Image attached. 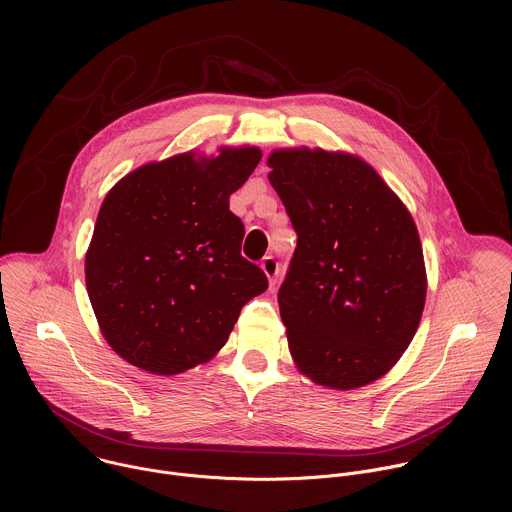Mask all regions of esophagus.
Wrapping results in <instances>:
<instances>
[{"instance_id":"34e87169","label":"esophagus","mask_w":512,"mask_h":512,"mask_svg":"<svg viewBox=\"0 0 512 512\" xmlns=\"http://www.w3.org/2000/svg\"><path fill=\"white\" fill-rule=\"evenodd\" d=\"M261 269H263V271H265V275L269 277V283H271V285H275V281H277V273H279V263H277V259H275L273 255L263 257V261H261Z\"/></svg>"}]
</instances>
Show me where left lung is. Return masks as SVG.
Instances as JSON below:
<instances>
[{
    "instance_id": "1",
    "label": "left lung",
    "mask_w": 512,
    "mask_h": 512,
    "mask_svg": "<svg viewBox=\"0 0 512 512\" xmlns=\"http://www.w3.org/2000/svg\"><path fill=\"white\" fill-rule=\"evenodd\" d=\"M298 235L277 304L300 371L334 389L383 377L425 304V265L403 202L362 160L322 150L269 156Z\"/></svg>"
}]
</instances>
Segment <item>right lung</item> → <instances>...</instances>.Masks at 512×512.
<instances>
[{
    "instance_id": "right-lung-1",
    "label": "right lung",
    "mask_w": 512,
    "mask_h": 512,
    "mask_svg": "<svg viewBox=\"0 0 512 512\" xmlns=\"http://www.w3.org/2000/svg\"><path fill=\"white\" fill-rule=\"evenodd\" d=\"M261 160L257 148L210 162L182 154L125 176L105 198L85 273L111 348L154 375H178L221 350L241 308L267 289L241 255L229 210Z\"/></svg>"
}]
</instances>
